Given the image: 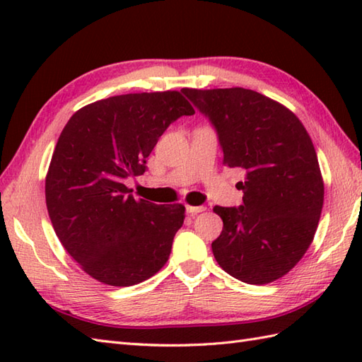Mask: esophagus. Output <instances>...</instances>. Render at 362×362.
<instances>
[{"mask_svg": "<svg viewBox=\"0 0 362 362\" xmlns=\"http://www.w3.org/2000/svg\"><path fill=\"white\" fill-rule=\"evenodd\" d=\"M205 210V206H191V205H187V213L189 214H197Z\"/></svg>", "mask_w": 362, "mask_h": 362, "instance_id": "obj_1", "label": "esophagus"}]
</instances>
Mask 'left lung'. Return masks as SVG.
<instances>
[{"label": "left lung", "instance_id": "1", "mask_svg": "<svg viewBox=\"0 0 362 362\" xmlns=\"http://www.w3.org/2000/svg\"><path fill=\"white\" fill-rule=\"evenodd\" d=\"M216 130L224 163L245 174L243 205L219 206L224 227L211 243L218 264L235 279L266 284L308 250L324 205L317 153L286 107L247 88H183Z\"/></svg>", "mask_w": 362, "mask_h": 362}]
</instances>
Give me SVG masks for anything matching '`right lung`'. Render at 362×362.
Returning <instances> with one entry per match:
<instances>
[{
	"label": "right lung",
	"instance_id": "obj_1",
	"mask_svg": "<svg viewBox=\"0 0 362 362\" xmlns=\"http://www.w3.org/2000/svg\"><path fill=\"white\" fill-rule=\"evenodd\" d=\"M194 115L180 91L130 93L82 107L66 122L45 183L46 206L65 250L98 281L132 286L157 274L185 219L126 187L171 122Z\"/></svg>",
	"mask_w": 362,
	"mask_h": 362
}]
</instances>
